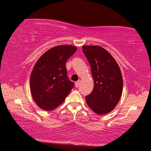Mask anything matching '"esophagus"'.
Wrapping results in <instances>:
<instances>
[{"label":"esophagus","mask_w":151,"mask_h":151,"mask_svg":"<svg viewBox=\"0 0 151 151\" xmlns=\"http://www.w3.org/2000/svg\"><path fill=\"white\" fill-rule=\"evenodd\" d=\"M75 86H76V88H78V86H80V82H79V81L76 82V83H75Z\"/></svg>","instance_id":"1"}]
</instances>
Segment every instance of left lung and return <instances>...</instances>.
<instances>
[{
  "mask_svg": "<svg viewBox=\"0 0 151 151\" xmlns=\"http://www.w3.org/2000/svg\"><path fill=\"white\" fill-rule=\"evenodd\" d=\"M82 51L94 80L93 90L86 96V102L97 114H106L115 108L122 93L120 69L112 55L102 47L83 46Z\"/></svg>",
  "mask_w": 151,
  "mask_h": 151,
  "instance_id": "left-lung-1",
  "label": "left lung"
}]
</instances>
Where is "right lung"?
Segmentation results:
<instances>
[{"label": "right lung", "mask_w": 151, "mask_h": 151, "mask_svg": "<svg viewBox=\"0 0 151 151\" xmlns=\"http://www.w3.org/2000/svg\"><path fill=\"white\" fill-rule=\"evenodd\" d=\"M77 50L71 45H59L46 51L36 62L30 78L32 98L43 110L60 106L74 86L67 76L66 62Z\"/></svg>", "instance_id": "obj_1"}]
</instances>
